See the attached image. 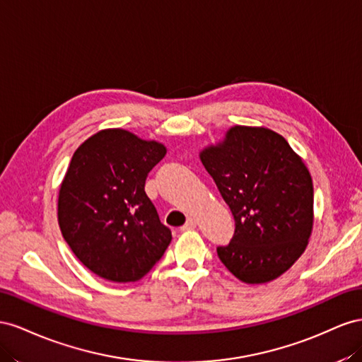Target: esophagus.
Listing matches in <instances>:
<instances>
[{
	"label": "esophagus",
	"instance_id": "34e87169",
	"mask_svg": "<svg viewBox=\"0 0 362 362\" xmlns=\"http://www.w3.org/2000/svg\"><path fill=\"white\" fill-rule=\"evenodd\" d=\"M195 226H197V220H195V218H191V216H189V218L187 220V223H185L183 229H185V230H189V229H194Z\"/></svg>",
	"mask_w": 362,
	"mask_h": 362
}]
</instances>
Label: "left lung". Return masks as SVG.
<instances>
[{
  "label": "left lung",
  "instance_id": "1",
  "mask_svg": "<svg viewBox=\"0 0 362 362\" xmlns=\"http://www.w3.org/2000/svg\"><path fill=\"white\" fill-rule=\"evenodd\" d=\"M235 218L220 261L245 284H267L290 270L314 226L313 179L286 139L267 127L233 126L200 151Z\"/></svg>",
  "mask_w": 362,
  "mask_h": 362
}]
</instances>
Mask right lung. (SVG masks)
Segmentation results:
<instances>
[{"label": "right lung", "instance_id": "right-lung-1", "mask_svg": "<svg viewBox=\"0 0 362 362\" xmlns=\"http://www.w3.org/2000/svg\"><path fill=\"white\" fill-rule=\"evenodd\" d=\"M167 147L105 129L72 154L57 199L60 232L78 261L112 282H136L171 243L144 187Z\"/></svg>", "mask_w": 362, "mask_h": 362}]
</instances>
